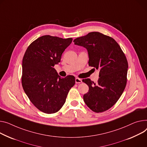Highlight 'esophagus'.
<instances>
[{
    "label": "esophagus",
    "instance_id": "esophagus-1",
    "mask_svg": "<svg viewBox=\"0 0 147 147\" xmlns=\"http://www.w3.org/2000/svg\"><path fill=\"white\" fill-rule=\"evenodd\" d=\"M75 82H76V84L81 83H82V80L81 79H79V78H76Z\"/></svg>",
    "mask_w": 147,
    "mask_h": 147
}]
</instances>
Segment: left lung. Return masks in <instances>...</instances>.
I'll list each match as a JSON object with an SVG mask.
<instances>
[{"instance_id": "1", "label": "left lung", "mask_w": 147, "mask_h": 147, "mask_svg": "<svg viewBox=\"0 0 147 147\" xmlns=\"http://www.w3.org/2000/svg\"><path fill=\"white\" fill-rule=\"evenodd\" d=\"M73 42L86 48L89 65L99 70L96 83L89 79L83 80L89 87L83 96L85 103L94 112L108 110L120 98L126 84L128 64L124 53L114 39L98 32L77 38Z\"/></svg>"}]
</instances>
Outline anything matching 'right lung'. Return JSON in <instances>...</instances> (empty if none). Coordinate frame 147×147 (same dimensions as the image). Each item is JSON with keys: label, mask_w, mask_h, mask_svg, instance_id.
<instances>
[{"label": "right lung", "mask_w": 147, "mask_h": 147, "mask_svg": "<svg viewBox=\"0 0 147 147\" xmlns=\"http://www.w3.org/2000/svg\"><path fill=\"white\" fill-rule=\"evenodd\" d=\"M73 39L44 35L28 47L22 60V84L25 93L38 109L45 113L59 111L75 77L61 78L54 66L60 62L62 54Z\"/></svg>", "instance_id": "obj_1"}]
</instances>
